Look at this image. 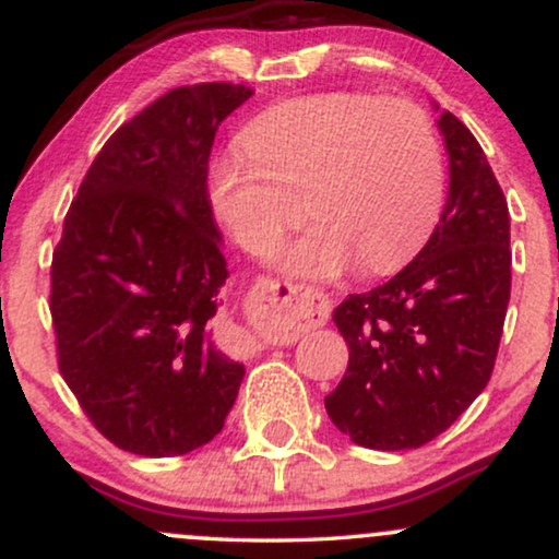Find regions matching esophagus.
I'll return each instance as SVG.
<instances>
[{
    "label": "esophagus",
    "mask_w": 559,
    "mask_h": 559,
    "mask_svg": "<svg viewBox=\"0 0 559 559\" xmlns=\"http://www.w3.org/2000/svg\"><path fill=\"white\" fill-rule=\"evenodd\" d=\"M267 297L275 307H284L288 312H305L307 323H323L329 318V297L318 288L305 284H281V281H267ZM249 349H265V342L247 338Z\"/></svg>",
    "instance_id": "obj_1"
}]
</instances>
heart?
Returning <instances> with one entry per match:
<instances>
[{
  "label": "heart",
  "instance_id": "1",
  "mask_svg": "<svg viewBox=\"0 0 559 559\" xmlns=\"http://www.w3.org/2000/svg\"><path fill=\"white\" fill-rule=\"evenodd\" d=\"M241 155L215 165L223 223L265 254L318 217L286 254L294 271L338 275L402 267L426 243L444 197L441 146L428 115L404 96L331 92L271 107L247 126Z\"/></svg>",
  "mask_w": 559,
  "mask_h": 559
}]
</instances>
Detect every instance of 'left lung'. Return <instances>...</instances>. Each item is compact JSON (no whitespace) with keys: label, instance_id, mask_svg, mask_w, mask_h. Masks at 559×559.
<instances>
[{"label":"left lung","instance_id":"8db88e82","mask_svg":"<svg viewBox=\"0 0 559 559\" xmlns=\"http://www.w3.org/2000/svg\"><path fill=\"white\" fill-rule=\"evenodd\" d=\"M449 194L418 258L383 286L349 294L333 323L349 365L325 396L355 444L418 449L444 433L489 383L510 301V213L463 120L439 118Z\"/></svg>","mask_w":559,"mask_h":559}]
</instances>
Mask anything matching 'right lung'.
Listing matches in <instances>:
<instances>
[{"label": "right lung", "mask_w": 559, "mask_h": 559, "mask_svg": "<svg viewBox=\"0 0 559 559\" xmlns=\"http://www.w3.org/2000/svg\"><path fill=\"white\" fill-rule=\"evenodd\" d=\"M241 83L170 88L94 157L52 254L57 365L94 428L126 452L176 457L223 431L243 365L213 338L228 267L207 194Z\"/></svg>", "instance_id": "obj_1"}]
</instances>
